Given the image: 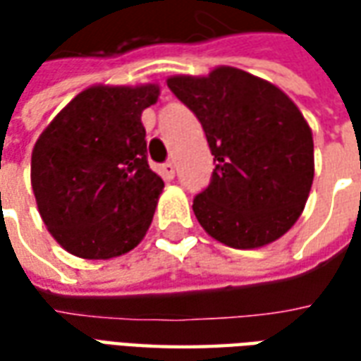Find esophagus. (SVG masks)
Returning a JSON list of instances; mask_svg holds the SVG:
<instances>
[{"label": "esophagus", "mask_w": 361, "mask_h": 361, "mask_svg": "<svg viewBox=\"0 0 361 361\" xmlns=\"http://www.w3.org/2000/svg\"><path fill=\"white\" fill-rule=\"evenodd\" d=\"M160 172H162L166 180H172L173 176H176V166H173V162H164V164L160 166Z\"/></svg>", "instance_id": "obj_1"}]
</instances>
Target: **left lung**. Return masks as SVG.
<instances>
[{"label": "left lung", "mask_w": 361, "mask_h": 361, "mask_svg": "<svg viewBox=\"0 0 361 361\" xmlns=\"http://www.w3.org/2000/svg\"><path fill=\"white\" fill-rule=\"evenodd\" d=\"M166 82L201 121L216 162L211 183L193 199L204 232L235 250L286 234L313 183V137L298 106L272 82L235 67Z\"/></svg>", "instance_id": "obj_1"}]
</instances>
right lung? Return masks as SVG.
<instances>
[{
    "label": "right lung",
    "instance_id": "1",
    "mask_svg": "<svg viewBox=\"0 0 361 361\" xmlns=\"http://www.w3.org/2000/svg\"><path fill=\"white\" fill-rule=\"evenodd\" d=\"M157 85H96L38 137L30 181L56 242L82 259L119 257L149 230L164 181L150 170L141 114Z\"/></svg>",
    "mask_w": 361,
    "mask_h": 361
}]
</instances>
